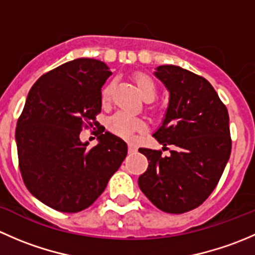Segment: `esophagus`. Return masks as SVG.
I'll list each match as a JSON object with an SVG mask.
<instances>
[{
    "instance_id": "34e87169",
    "label": "esophagus",
    "mask_w": 255,
    "mask_h": 255,
    "mask_svg": "<svg viewBox=\"0 0 255 255\" xmlns=\"http://www.w3.org/2000/svg\"><path fill=\"white\" fill-rule=\"evenodd\" d=\"M135 151H137V146H135L133 143H128V153L133 154L135 153Z\"/></svg>"
}]
</instances>
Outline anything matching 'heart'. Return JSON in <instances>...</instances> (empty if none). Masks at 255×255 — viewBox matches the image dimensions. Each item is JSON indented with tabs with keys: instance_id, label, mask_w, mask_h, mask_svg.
I'll list each match as a JSON object with an SVG mask.
<instances>
[{
	"instance_id": "1",
	"label": "heart",
	"mask_w": 255,
	"mask_h": 255,
	"mask_svg": "<svg viewBox=\"0 0 255 255\" xmlns=\"http://www.w3.org/2000/svg\"><path fill=\"white\" fill-rule=\"evenodd\" d=\"M134 82L144 100L150 101L155 97L158 87H156L155 81L150 76L146 74H137L134 76ZM110 90H111L110 85L102 90V101L104 102L110 99ZM109 128L121 137L130 138L135 132L143 130L145 128V123L140 118L130 116L126 112H117L109 120Z\"/></svg>"
}]
</instances>
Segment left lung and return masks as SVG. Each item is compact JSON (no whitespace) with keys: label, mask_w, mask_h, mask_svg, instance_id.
<instances>
[{"label":"left lung","mask_w":255,"mask_h":255,"mask_svg":"<svg viewBox=\"0 0 255 255\" xmlns=\"http://www.w3.org/2000/svg\"><path fill=\"white\" fill-rule=\"evenodd\" d=\"M154 75L168 89L169 105L153 137L174 150L165 156L139 148L149 165L138 185L159 210L184 213L199 207L222 176L232 149L230 117L202 76L175 65L158 66Z\"/></svg>","instance_id":"8db88e82"}]
</instances>
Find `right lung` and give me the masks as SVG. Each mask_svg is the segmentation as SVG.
Listing matches in <instances>:
<instances>
[{"label":"right lung","mask_w":255,"mask_h":255,"mask_svg":"<svg viewBox=\"0 0 255 255\" xmlns=\"http://www.w3.org/2000/svg\"><path fill=\"white\" fill-rule=\"evenodd\" d=\"M96 59L80 58L37 80L16 128L19 170L30 194L60 212L91 206L127 156V144L110 132L97 145L80 140L84 127L96 125L101 87L111 75Z\"/></svg>","instance_id":"right-lung-1"}]
</instances>
